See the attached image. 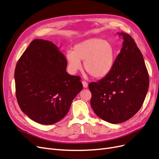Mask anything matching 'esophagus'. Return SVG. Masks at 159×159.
Instances as JSON below:
<instances>
[{"label":"esophagus","instance_id":"1","mask_svg":"<svg viewBox=\"0 0 159 159\" xmlns=\"http://www.w3.org/2000/svg\"><path fill=\"white\" fill-rule=\"evenodd\" d=\"M82 83H83V87H84V88H87V86H88V83H87L86 81L83 80V82H82Z\"/></svg>","mask_w":159,"mask_h":159}]
</instances>
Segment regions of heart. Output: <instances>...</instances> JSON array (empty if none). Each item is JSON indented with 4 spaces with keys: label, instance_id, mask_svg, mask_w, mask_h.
I'll list each match as a JSON object with an SVG mask.
<instances>
[{
    "label": "heart",
    "instance_id": "obj_1",
    "mask_svg": "<svg viewBox=\"0 0 159 159\" xmlns=\"http://www.w3.org/2000/svg\"><path fill=\"white\" fill-rule=\"evenodd\" d=\"M66 60L70 72L75 73L80 67V61H84V69L93 78L106 76L112 70L115 50L108 41L99 38H92L76 44L73 52L66 54Z\"/></svg>",
    "mask_w": 159,
    "mask_h": 159
}]
</instances>
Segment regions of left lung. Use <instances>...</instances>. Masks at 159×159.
Returning <instances> with one entry per match:
<instances>
[{
    "label": "left lung",
    "instance_id": "1",
    "mask_svg": "<svg viewBox=\"0 0 159 159\" xmlns=\"http://www.w3.org/2000/svg\"><path fill=\"white\" fill-rule=\"evenodd\" d=\"M120 52L109 75L89 85L91 107L99 118L118 124L130 119L142 107L149 79L142 52L133 38L120 33Z\"/></svg>",
    "mask_w": 159,
    "mask_h": 159
}]
</instances>
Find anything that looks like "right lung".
<instances>
[{
    "instance_id": "1",
    "label": "right lung",
    "mask_w": 159,
    "mask_h": 159,
    "mask_svg": "<svg viewBox=\"0 0 159 159\" xmlns=\"http://www.w3.org/2000/svg\"><path fill=\"white\" fill-rule=\"evenodd\" d=\"M66 57L50 41L34 39L17 61L16 95L21 111L33 120L52 125L66 116L83 89L79 76L66 71Z\"/></svg>"
}]
</instances>
